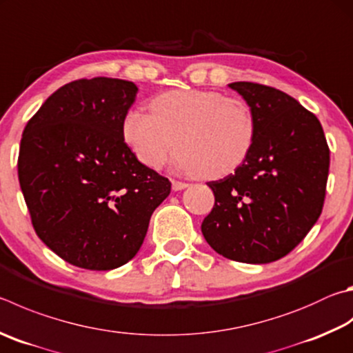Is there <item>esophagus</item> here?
Listing matches in <instances>:
<instances>
[{"label": "esophagus", "mask_w": 353, "mask_h": 353, "mask_svg": "<svg viewBox=\"0 0 353 353\" xmlns=\"http://www.w3.org/2000/svg\"><path fill=\"white\" fill-rule=\"evenodd\" d=\"M185 188H188V183L172 181V190H174V191H181V190H185Z\"/></svg>", "instance_id": "1"}]
</instances>
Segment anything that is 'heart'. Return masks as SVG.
<instances>
[{
    "label": "heart",
    "mask_w": 353,
    "mask_h": 353,
    "mask_svg": "<svg viewBox=\"0 0 353 353\" xmlns=\"http://www.w3.org/2000/svg\"><path fill=\"white\" fill-rule=\"evenodd\" d=\"M150 108L151 114L128 111L121 121L126 143L148 168H162L177 145L185 172L222 177L241 166L253 146L254 117L241 99L176 89L157 95Z\"/></svg>",
    "instance_id": "heart-1"
}]
</instances>
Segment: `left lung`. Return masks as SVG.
Segmentation results:
<instances>
[{
    "instance_id": "left-lung-1",
    "label": "left lung",
    "mask_w": 353,
    "mask_h": 353,
    "mask_svg": "<svg viewBox=\"0 0 353 353\" xmlns=\"http://www.w3.org/2000/svg\"><path fill=\"white\" fill-rule=\"evenodd\" d=\"M252 108V150L233 174L208 182L214 207L202 222L210 247L247 264L284 258L323 211L330 151L323 126L290 95L259 83L228 85Z\"/></svg>"
}]
</instances>
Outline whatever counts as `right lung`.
I'll return each mask as SVG.
<instances>
[{
  "mask_svg": "<svg viewBox=\"0 0 353 353\" xmlns=\"http://www.w3.org/2000/svg\"><path fill=\"white\" fill-rule=\"evenodd\" d=\"M137 91L108 77L70 81L24 128L18 179L32 225L75 267L112 270L131 261L171 191L125 143L121 121Z\"/></svg>",
  "mask_w": 353,
  "mask_h": 353,
  "instance_id": "add662e5",
  "label": "right lung"
}]
</instances>
